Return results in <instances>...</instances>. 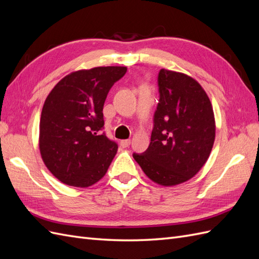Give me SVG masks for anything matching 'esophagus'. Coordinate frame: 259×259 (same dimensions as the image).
I'll return each instance as SVG.
<instances>
[{"label": "esophagus", "instance_id": "obj_1", "mask_svg": "<svg viewBox=\"0 0 259 259\" xmlns=\"http://www.w3.org/2000/svg\"><path fill=\"white\" fill-rule=\"evenodd\" d=\"M131 145V140L130 139H124V140H121V146L123 148H126Z\"/></svg>", "mask_w": 259, "mask_h": 259}]
</instances>
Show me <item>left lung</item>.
Listing matches in <instances>:
<instances>
[{"mask_svg": "<svg viewBox=\"0 0 259 259\" xmlns=\"http://www.w3.org/2000/svg\"><path fill=\"white\" fill-rule=\"evenodd\" d=\"M158 82L150 145L133 156L153 183L173 187L191 179L206 163L215 140V116L206 92L193 77L161 69Z\"/></svg>", "mask_w": 259, "mask_h": 259, "instance_id": "1", "label": "left lung"}]
</instances>
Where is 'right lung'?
<instances>
[{"instance_id": "1", "label": "right lung", "mask_w": 259, "mask_h": 259, "mask_svg": "<svg viewBox=\"0 0 259 259\" xmlns=\"http://www.w3.org/2000/svg\"><path fill=\"white\" fill-rule=\"evenodd\" d=\"M126 71L121 66L77 70L46 97L38 147L46 167L61 183L86 188L106 175L117 145L100 135L103 109L109 91Z\"/></svg>"}]
</instances>
